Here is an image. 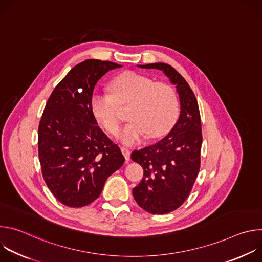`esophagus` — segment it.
Instances as JSON below:
<instances>
[{
  "instance_id": "1",
  "label": "esophagus",
  "mask_w": 262,
  "mask_h": 262,
  "mask_svg": "<svg viewBox=\"0 0 262 262\" xmlns=\"http://www.w3.org/2000/svg\"><path fill=\"white\" fill-rule=\"evenodd\" d=\"M121 151H122L125 160L128 162L129 159H130V150H129V149L126 148V147H121Z\"/></svg>"
}]
</instances>
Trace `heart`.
<instances>
[{
  "label": "heart",
  "mask_w": 262,
  "mask_h": 262,
  "mask_svg": "<svg viewBox=\"0 0 262 262\" xmlns=\"http://www.w3.org/2000/svg\"><path fill=\"white\" fill-rule=\"evenodd\" d=\"M112 94L96 91L91 97V111L98 123L115 135L120 123L119 105L130 104V120L118 133V139L127 145L165 135L175 122L179 103L175 90L163 82L138 72H126L111 83Z\"/></svg>",
  "instance_id": "heart-1"
}]
</instances>
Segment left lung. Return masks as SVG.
<instances>
[{"instance_id":"1","label":"left lung","mask_w":262,"mask_h":262,"mask_svg":"<svg viewBox=\"0 0 262 262\" xmlns=\"http://www.w3.org/2000/svg\"><path fill=\"white\" fill-rule=\"evenodd\" d=\"M138 66L162 70L179 95L180 114L170 133L158 143L133 151L130 157L144 171L142 180L133 189L136 202L147 212L163 214L182 205L198 176L202 145L200 112L193 90L171 65Z\"/></svg>"}]
</instances>
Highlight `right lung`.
<instances>
[{"instance_id": "obj_1", "label": "right lung", "mask_w": 262, "mask_h": 262, "mask_svg": "<svg viewBox=\"0 0 262 262\" xmlns=\"http://www.w3.org/2000/svg\"><path fill=\"white\" fill-rule=\"evenodd\" d=\"M119 67L96 59L81 62L46 104L38 127L39 162L48 188L66 206L92 203L107 177L124 163L120 148L99 128L90 105L98 80Z\"/></svg>"}]
</instances>
